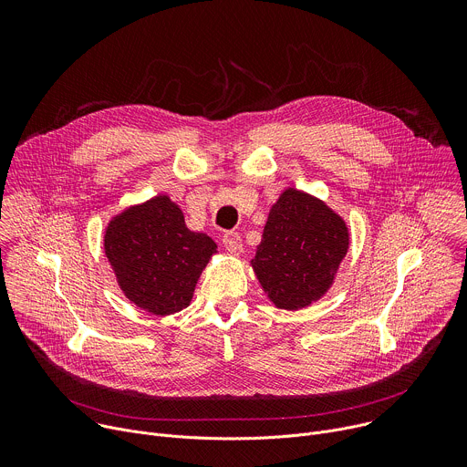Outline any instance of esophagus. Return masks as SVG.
<instances>
[{
	"label": "esophagus",
	"instance_id": "obj_1",
	"mask_svg": "<svg viewBox=\"0 0 467 467\" xmlns=\"http://www.w3.org/2000/svg\"><path fill=\"white\" fill-rule=\"evenodd\" d=\"M222 244L223 247L231 253V254H240L242 249H244V244H242V238L238 233H225L222 236Z\"/></svg>",
	"mask_w": 467,
	"mask_h": 467
}]
</instances>
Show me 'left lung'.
Returning <instances> with one entry per match:
<instances>
[{
	"label": "left lung",
	"mask_w": 467,
	"mask_h": 467,
	"mask_svg": "<svg viewBox=\"0 0 467 467\" xmlns=\"http://www.w3.org/2000/svg\"><path fill=\"white\" fill-rule=\"evenodd\" d=\"M348 247L346 222L317 197L288 188L270 211L251 265L275 306L299 310L325 296Z\"/></svg>",
	"instance_id": "left-lung-1"
}]
</instances>
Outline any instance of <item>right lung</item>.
I'll return each instance as SVG.
<instances>
[{"mask_svg": "<svg viewBox=\"0 0 467 467\" xmlns=\"http://www.w3.org/2000/svg\"><path fill=\"white\" fill-rule=\"evenodd\" d=\"M218 245L184 225L168 195L114 216L105 229V254L125 297L155 316L186 308Z\"/></svg>", "mask_w": 467, "mask_h": 467, "instance_id": "right-lung-1", "label": "right lung"}]
</instances>
